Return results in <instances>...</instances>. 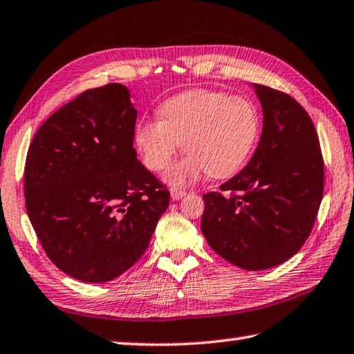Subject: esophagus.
I'll list each match as a JSON object with an SVG mask.
<instances>
[{
    "mask_svg": "<svg viewBox=\"0 0 354 354\" xmlns=\"http://www.w3.org/2000/svg\"><path fill=\"white\" fill-rule=\"evenodd\" d=\"M185 195H187V192H185V190H181V189H171V190H170V196H171L173 201L181 199V198L185 196Z\"/></svg>",
    "mask_w": 354,
    "mask_h": 354,
    "instance_id": "34e87169",
    "label": "esophagus"
}]
</instances>
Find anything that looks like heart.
Masks as SVG:
<instances>
[{
  "mask_svg": "<svg viewBox=\"0 0 354 354\" xmlns=\"http://www.w3.org/2000/svg\"><path fill=\"white\" fill-rule=\"evenodd\" d=\"M161 120H144L135 141L145 165L167 169L184 142L189 153L167 173L173 185H184L203 173L225 178L236 173L258 142L261 121L253 104L241 96L196 88L165 101Z\"/></svg>",
  "mask_w": 354,
  "mask_h": 354,
  "instance_id": "1",
  "label": "heart"
}]
</instances>
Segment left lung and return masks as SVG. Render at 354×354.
<instances>
[{
  "mask_svg": "<svg viewBox=\"0 0 354 354\" xmlns=\"http://www.w3.org/2000/svg\"><path fill=\"white\" fill-rule=\"evenodd\" d=\"M264 126L250 162L203 196L201 230L239 268L276 267L301 250L324 195V159L313 121L292 96L254 84Z\"/></svg>",
  "mask_w": 354,
  "mask_h": 354,
  "instance_id": "left-lung-1",
  "label": "left lung"
}]
</instances>
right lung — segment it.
Masks as SVG:
<instances>
[{
    "label": "right lung",
    "instance_id": "right-lung-1",
    "mask_svg": "<svg viewBox=\"0 0 354 354\" xmlns=\"http://www.w3.org/2000/svg\"><path fill=\"white\" fill-rule=\"evenodd\" d=\"M136 109L121 84L88 88L48 116L24 169L26 210L66 274L107 282L147 250L170 193L138 161Z\"/></svg>",
    "mask_w": 354,
    "mask_h": 354
}]
</instances>
